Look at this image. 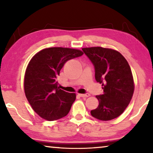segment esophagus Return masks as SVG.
<instances>
[{"label":"esophagus","instance_id":"34e87169","mask_svg":"<svg viewBox=\"0 0 153 153\" xmlns=\"http://www.w3.org/2000/svg\"><path fill=\"white\" fill-rule=\"evenodd\" d=\"M79 95L81 97H88L90 96L89 93H85V94H79Z\"/></svg>","mask_w":153,"mask_h":153}]
</instances>
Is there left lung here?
I'll list each match as a JSON object with an SVG mask.
<instances>
[{
  "instance_id": "left-lung-1",
  "label": "left lung",
  "mask_w": 153,
  "mask_h": 153,
  "mask_svg": "<svg viewBox=\"0 0 153 153\" xmlns=\"http://www.w3.org/2000/svg\"><path fill=\"white\" fill-rule=\"evenodd\" d=\"M82 50L94 65L95 80L104 91L96 96L99 105L91 111V116L100 120H113L123 114L132 97L134 85L130 67L116 50L100 47Z\"/></svg>"
}]
</instances>
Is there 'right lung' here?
<instances>
[{
  "instance_id": "right-lung-1",
  "label": "right lung",
  "mask_w": 153,
  "mask_h": 153,
  "mask_svg": "<svg viewBox=\"0 0 153 153\" xmlns=\"http://www.w3.org/2000/svg\"><path fill=\"white\" fill-rule=\"evenodd\" d=\"M83 54L78 49L51 47L39 51L29 62L24 91L33 109L41 118L53 121L68 114L76 95L60 89L56 79L68 60Z\"/></svg>"
}]
</instances>
